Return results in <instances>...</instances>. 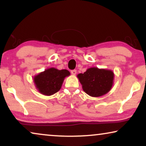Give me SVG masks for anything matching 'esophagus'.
I'll return each instance as SVG.
<instances>
[{
    "label": "esophagus",
    "mask_w": 146,
    "mask_h": 146,
    "mask_svg": "<svg viewBox=\"0 0 146 146\" xmlns=\"http://www.w3.org/2000/svg\"><path fill=\"white\" fill-rule=\"evenodd\" d=\"M71 73H72V74H73V75L76 74V70H71Z\"/></svg>",
    "instance_id": "34e87169"
}]
</instances>
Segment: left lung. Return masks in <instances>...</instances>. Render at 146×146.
<instances>
[{"instance_id":"left-lung-1","label":"left lung","mask_w":146,"mask_h":146,"mask_svg":"<svg viewBox=\"0 0 146 146\" xmlns=\"http://www.w3.org/2000/svg\"><path fill=\"white\" fill-rule=\"evenodd\" d=\"M113 73L112 71L98 68H90L84 74L77 76L83 90L92 97H98L106 94L111 88Z\"/></svg>"}]
</instances>
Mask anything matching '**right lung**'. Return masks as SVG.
Wrapping results in <instances>:
<instances>
[{"mask_svg": "<svg viewBox=\"0 0 146 146\" xmlns=\"http://www.w3.org/2000/svg\"><path fill=\"white\" fill-rule=\"evenodd\" d=\"M69 75L70 72L67 70H59L51 68L36 76L34 81L40 92L44 95L50 96L60 90L64 79Z\"/></svg>", "mask_w": 146, "mask_h": 146, "instance_id": "1", "label": "right lung"}]
</instances>
